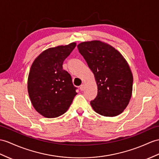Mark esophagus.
Returning a JSON list of instances; mask_svg holds the SVG:
<instances>
[{
	"label": "esophagus",
	"instance_id": "obj_1",
	"mask_svg": "<svg viewBox=\"0 0 159 159\" xmlns=\"http://www.w3.org/2000/svg\"><path fill=\"white\" fill-rule=\"evenodd\" d=\"M84 88H85L84 84H82V85H81V86H80V90H81V91H83V90H84Z\"/></svg>",
	"mask_w": 159,
	"mask_h": 159
}]
</instances>
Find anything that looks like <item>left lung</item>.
Returning <instances> with one entry per match:
<instances>
[{"label": "left lung", "mask_w": 159, "mask_h": 159, "mask_svg": "<svg viewBox=\"0 0 159 159\" xmlns=\"http://www.w3.org/2000/svg\"><path fill=\"white\" fill-rule=\"evenodd\" d=\"M77 48L97 84V96L90 102L92 109L104 117L123 113L133 87V75L125 58L113 46L100 40L81 42Z\"/></svg>", "instance_id": "8db88e82"}]
</instances>
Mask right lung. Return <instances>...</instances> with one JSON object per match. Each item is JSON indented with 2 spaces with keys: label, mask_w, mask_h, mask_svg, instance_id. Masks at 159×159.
Listing matches in <instances>:
<instances>
[{
  "label": "right lung",
  "mask_w": 159,
  "mask_h": 159,
  "mask_svg": "<svg viewBox=\"0 0 159 159\" xmlns=\"http://www.w3.org/2000/svg\"><path fill=\"white\" fill-rule=\"evenodd\" d=\"M76 46L75 42L44 50L31 66L28 91L34 109L46 118L64 114L77 94L69 73L63 69L64 60Z\"/></svg>",
  "instance_id": "right-lung-1"
}]
</instances>
